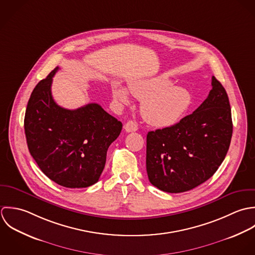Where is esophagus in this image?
I'll list each match as a JSON object with an SVG mask.
<instances>
[{"label":"esophagus","mask_w":255,"mask_h":255,"mask_svg":"<svg viewBox=\"0 0 255 255\" xmlns=\"http://www.w3.org/2000/svg\"><path fill=\"white\" fill-rule=\"evenodd\" d=\"M124 128L126 130V132H135L138 130V125L135 121L133 120H129L125 125Z\"/></svg>","instance_id":"esophagus-1"}]
</instances>
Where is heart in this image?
<instances>
[{"mask_svg":"<svg viewBox=\"0 0 255 255\" xmlns=\"http://www.w3.org/2000/svg\"><path fill=\"white\" fill-rule=\"evenodd\" d=\"M128 88L133 97L142 101L144 119L155 127L174 125L192 103V97L186 89L172 86V82L165 77L131 81ZM112 96L119 105L130 103L128 91L118 84L112 85Z\"/></svg>","mask_w":255,"mask_h":255,"instance_id":"obj_1","label":"heart"}]
</instances>
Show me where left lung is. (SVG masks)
<instances>
[{"label": "left lung", "mask_w": 255, "mask_h": 255, "mask_svg": "<svg viewBox=\"0 0 255 255\" xmlns=\"http://www.w3.org/2000/svg\"><path fill=\"white\" fill-rule=\"evenodd\" d=\"M233 135L232 111L222 84L213 76L208 98L178 123L147 135L146 166L150 182L159 190H191L217 171Z\"/></svg>", "instance_id": "obj_1"}]
</instances>
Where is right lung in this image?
<instances>
[{"mask_svg": "<svg viewBox=\"0 0 255 255\" xmlns=\"http://www.w3.org/2000/svg\"><path fill=\"white\" fill-rule=\"evenodd\" d=\"M34 88L24 116L29 153L42 172L67 188L97 183L106 161L108 147L117 139L122 123L98 103L70 110L52 98V78Z\"/></svg>", "mask_w": 255, "mask_h": 255, "instance_id": "add662e5", "label": "right lung"}]
</instances>
